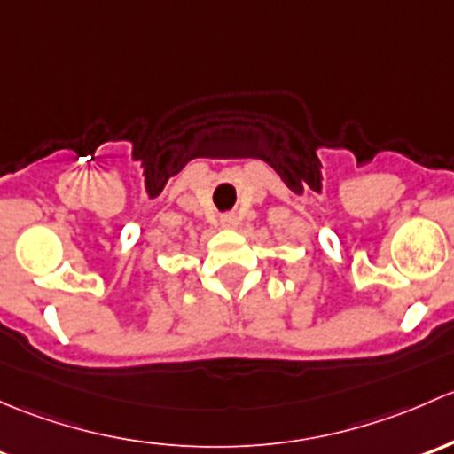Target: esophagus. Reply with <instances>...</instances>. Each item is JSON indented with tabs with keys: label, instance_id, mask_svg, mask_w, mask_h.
I'll return each mask as SVG.
<instances>
[{
	"label": "esophagus",
	"instance_id": "1",
	"mask_svg": "<svg viewBox=\"0 0 454 454\" xmlns=\"http://www.w3.org/2000/svg\"><path fill=\"white\" fill-rule=\"evenodd\" d=\"M221 225L223 227H236L238 225V218L233 216V214H225V216L221 218Z\"/></svg>",
	"mask_w": 454,
	"mask_h": 454
}]
</instances>
